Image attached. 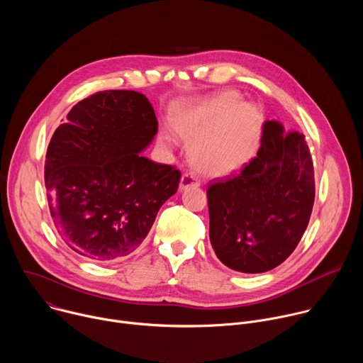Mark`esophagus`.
Segmentation results:
<instances>
[{
    "label": "esophagus",
    "instance_id": "34e87169",
    "mask_svg": "<svg viewBox=\"0 0 363 363\" xmlns=\"http://www.w3.org/2000/svg\"><path fill=\"white\" fill-rule=\"evenodd\" d=\"M191 186H199V181L195 175L192 174H184L181 177V181H179V189L184 191L186 188H191Z\"/></svg>",
    "mask_w": 363,
    "mask_h": 363
}]
</instances>
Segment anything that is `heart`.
Wrapping results in <instances>:
<instances>
[{
    "instance_id": "1",
    "label": "heart",
    "mask_w": 363,
    "mask_h": 363,
    "mask_svg": "<svg viewBox=\"0 0 363 363\" xmlns=\"http://www.w3.org/2000/svg\"><path fill=\"white\" fill-rule=\"evenodd\" d=\"M172 126L191 143L189 161L195 169L224 177L240 169L250 158L260 133L262 116L255 106L240 101L237 91L223 90L192 100L172 116ZM162 140L174 142L168 132L162 133Z\"/></svg>"
}]
</instances>
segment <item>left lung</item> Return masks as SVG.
<instances>
[{"label":"left lung","instance_id":"obj_1","mask_svg":"<svg viewBox=\"0 0 363 363\" xmlns=\"http://www.w3.org/2000/svg\"><path fill=\"white\" fill-rule=\"evenodd\" d=\"M210 241L227 267L264 273L280 266L304 234L315 201V172L304 135L264 125L257 157L208 191Z\"/></svg>","mask_w":363,"mask_h":363}]
</instances>
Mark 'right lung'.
<instances>
[{
    "label": "right lung",
    "mask_w": 363,
    "mask_h": 363,
    "mask_svg": "<svg viewBox=\"0 0 363 363\" xmlns=\"http://www.w3.org/2000/svg\"><path fill=\"white\" fill-rule=\"evenodd\" d=\"M158 121L133 90H106L67 113L45 155L51 217L63 241L93 262H119L146 238L181 172L145 158Z\"/></svg>",
    "instance_id": "obj_1"
}]
</instances>
